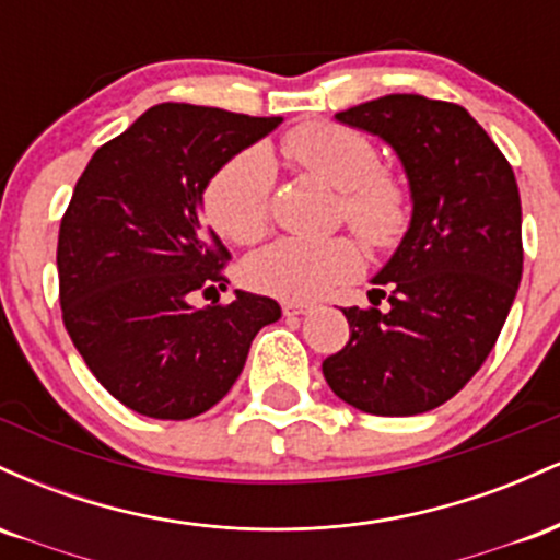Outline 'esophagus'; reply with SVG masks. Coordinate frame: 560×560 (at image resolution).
Instances as JSON below:
<instances>
[{"label":"esophagus","instance_id":"34e87169","mask_svg":"<svg viewBox=\"0 0 560 560\" xmlns=\"http://www.w3.org/2000/svg\"><path fill=\"white\" fill-rule=\"evenodd\" d=\"M313 302H284V305H281V311H284V316H307V313H313Z\"/></svg>","mask_w":560,"mask_h":560}]
</instances>
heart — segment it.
<instances>
[{"instance_id":"1","label":"heart","mask_w":560,"mask_h":560,"mask_svg":"<svg viewBox=\"0 0 560 560\" xmlns=\"http://www.w3.org/2000/svg\"><path fill=\"white\" fill-rule=\"evenodd\" d=\"M284 155L339 191V215L374 247H387L408 223V191L378 158L369 137L331 120H311L284 137ZM271 160L249 150L229 160L205 191V213L223 240L258 242L268 229ZM361 271V253L347 236L281 240L244 262L255 292L281 300H316Z\"/></svg>"}]
</instances>
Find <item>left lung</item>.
Returning a JSON list of instances; mask_svg holds the SVG:
<instances>
[{"label": "left lung", "instance_id": "left-lung-1", "mask_svg": "<svg viewBox=\"0 0 560 560\" xmlns=\"http://www.w3.org/2000/svg\"><path fill=\"white\" fill-rule=\"evenodd\" d=\"M400 158L410 226L371 289L378 307H342L350 342L324 361L339 400L374 416L440 408L481 369L524 268L522 197L503 152L460 105L387 94L337 113ZM369 292V300L378 305Z\"/></svg>", "mask_w": 560, "mask_h": 560}]
</instances>
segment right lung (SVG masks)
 Here are the masks:
<instances>
[{
	"label": "right lung",
	"instance_id": "obj_1",
	"mask_svg": "<svg viewBox=\"0 0 560 560\" xmlns=\"http://www.w3.org/2000/svg\"><path fill=\"white\" fill-rule=\"evenodd\" d=\"M281 118L163 102L102 144L75 184L57 240L66 329L89 371L141 416L184 421L240 378L279 302L242 292L197 311L231 258L202 226V195L231 158Z\"/></svg>",
	"mask_w": 560,
	"mask_h": 560
}]
</instances>
